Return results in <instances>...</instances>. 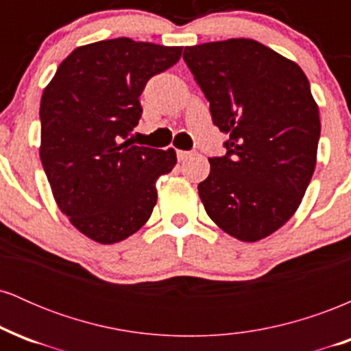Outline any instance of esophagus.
Here are the masks:
<instances>
[{"label":"esophagus","instance_id":"1","mask_svg":"<svg viewBox=\"0 0 351 351\" xmlns=\"http://www.w3.org/2000/svg\"><path fill=\"white\" fill-rule=\"evenodd\" d=\"M176 155H178V160L181 162V160H186V158H189V156L196 155V153H195V152H183V150H178V152H176Z\"/></svg>","mask_w":351,"mask_h":351}]
</instances>
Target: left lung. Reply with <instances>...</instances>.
<instances>
[{
	"label": "left lung",
	"instance_id": "obj_1",
	"mask_svg": "<svg viewBox=\"0 0 351 351\" xmlns=\"http://www.w3.org/2000/svg\"><path fill=\"white\" fill-rule=\"evenodd\" d=\"M183 59L229 134L198 184L204 209L236 239H263L291 219L315 170L320 117L307 75L254 39L184 47Z\"/></svg>",
	"mask_w": 351,
	"mask_h": 351
}]
</instances>
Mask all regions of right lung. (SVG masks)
Listing matches in <instances>:
<instances>
[{
  "label": "right lung",
  "instance_id": "obj_1",
  "mask_svg": "<svg viewBox=\"0 0 351 351\" xmlns=\"http://www.w3.org/2000/svg\"><path fill=\"white\" fill-rule=\"evenodd\" d=\"M181 47L115 38L77 47L62 60L39 108L41 162L60 211L82 234L114 244L138 231L156 204V180L175 150L130 143L140 95L170 69Z\"/></svg>",
  "mask_w": 351,
  "mask_h": 351
}]
</instances>
